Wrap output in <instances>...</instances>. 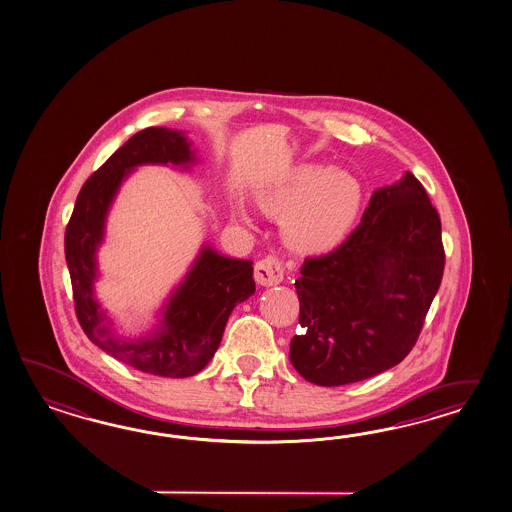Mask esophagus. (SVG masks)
<instances>
[{"label":"esophagus","mask_w":512,"mask_h":512,"mask_svg":"<svg viewBox=\"0 0 512 512\" xmlns=\"http://www.w3.org/2000/svg\"><path fill=\"white\" fill-rule=\"evenodd\" d=\"M254 278L260 286H276L284 280V265L278 258L267 256L256 263Z\"/></svg>","instance_id":"34e87169"}]
</instances>
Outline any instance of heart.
<instances>
[{
    "label": "heart",
    "instance_id": "b5f03b06",
    "mask_svg": "<svg viewBox=\"0 0 512 512\" xmlns=\"http://www.w3.org/2000/svg\"><path fill=\"white\" fill-rule=\"evenodd\" d=\"M258 204L273 217H284V238L304 254L337 249L356 223L361 186L346 171L302 164L260 191Z\"/></svg>",
    "mask_w": 512,
    "mask_h": 512
}]
</instances>
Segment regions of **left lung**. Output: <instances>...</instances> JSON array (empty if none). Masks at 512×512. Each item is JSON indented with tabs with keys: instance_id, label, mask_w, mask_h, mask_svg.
Segmentation results:
<instances>
[{
	"instance_id": "obj_1",
	"label": "left lung",
	"mask_w": 512,
	"mask_h": 512,
	"mask_svg": "<svg viewBox=\"0 0 512 512\" xmlns=\"http://www.w3.org/2000/svg\"><path fill=\"white\" fill-rule=\"evenodd\" d=\"M444 273L440 217L413 173L374 191L337 249L306 258L295 282L300 333L289 359L337 387L398 365L415 346Z\"/></svg>"
}]
</instances>
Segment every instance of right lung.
I'll return each instance as SVG.
<instances>
[{"label":"right lung","instance_id":"right-lung-1","mask_svg":"<svg viewBox=\"0 0 512 512\" xmlns=\"http://www.w3.org/2000/svg\"><path fill=\"white\" fill-rule=\"evenodd\" d=\"M190 143L177 131L149 127L136 132L86 180L64 234L75 315L88 339L132 369L164 378H188L208 365L239 302L254 295L250 260H232L204 247L186 280L167 302L160 328L140 339L110 330L94 298L96 249L121 180L140 164H188Z\"/></svg>","mask_w":512,"mask_h":512}]
</instances>
